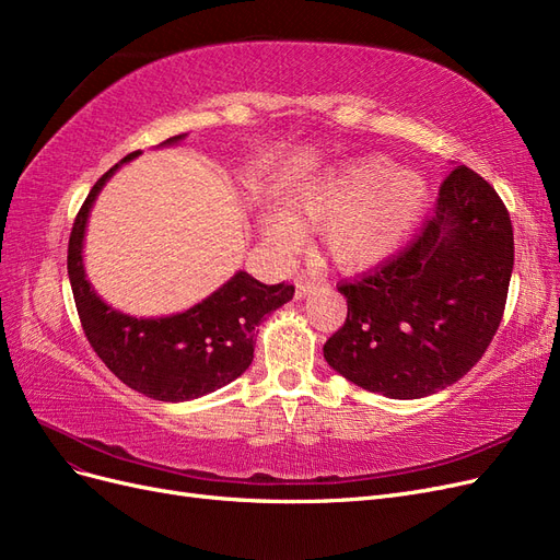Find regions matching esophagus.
<instances>
[{"label":"esophagus","mask_w":560,"mask_h":560,"mask_svg":"<svg viewBox=\"0 0 560 560\" xmlns=\"http://www.w3.org/2000/svg\"><path fill=\"white\" fill-rule=\"evenodd\" d=\"M315 280H311V278H299L296 280V290H294V296L296 299H306L313 290H315Z\"/></svg>","instance_id":"esophagus-1"}]
</instances>
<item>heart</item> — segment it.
Segmentation results:
<instances>
[{
  "mask_svg": "<svg viewBox=\"0 0 560 560\" xmlns=\"http://www.w3.org/2000/svg\"><path fill=\"white\" fill-rule=\"evenodd\" d=\"M430 202L428 177L397 167L385 154L338 163L292 198L290 212L264 214V241L280 254L294 252L303 229H319L327 257L348 273L374 270L409 245Z\"/></svg>",
  "mask_w": 560,
  "mask_h": 560,
  "instance_id": "heart-1",
  "label": "heart"
}]
</instances>
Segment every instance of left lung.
Here are the masks:
<instances>
[{
  "label": "left lung",
  "instance_id": "1",
  "mask_svg": "<svg viewBox=\"0 0 560 560\" xmlns=\"http://www.w3.org/2000/svg\"><path fill=\"white\" fill-rule=\"evenodd\" d=\"M512 268L510 212L483 177L455 165L418 238L376 273L338 287L348 317L325 343L327 364L389 399L439 393L493 341Z\"/></svg>",
  "mask_w": 560,
  "mask_h": 560
}]
</instances>
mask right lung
<instances>
[{
	"mask_svg": "<svg viewBox=\"0 0 560 560\" xmlns=\"http://www.w3.org/2000/svg\"><path fill=\"white\" fill-rule=\"evenodd\" d=\"M184 138L186 135H175L159 147H173ZM140 154L142 151H132L109 167L83 200L67 249V273L81 327L112 374L144 397L175 404L191 401L245 374L254 360V331L266 315L292 301L294 287L264 284L238 270L196 306L163 317H135L100 299L83 268L89 217L112 175Z\"/></svg>",
	"mask_w": 560,
	"mask_h": 560,
	"instance_id": "add662e5",
	"label": "right lung"
}]
</instances>
